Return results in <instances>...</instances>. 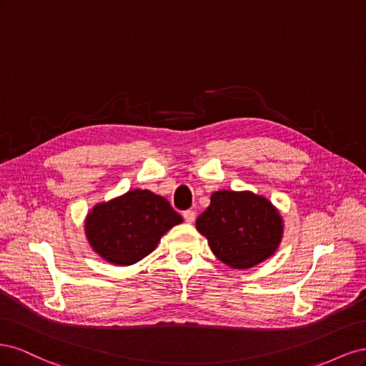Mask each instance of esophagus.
I'll use <instances>...</instances> for the list:
<instances>
[{
    "label": "esophagus",
    "mask_w": 366,
    "mask_h": 366,
    "mask_svg": "<svg viewBox=\"0 0 366 366\" xmlns=\"http://www.w3.org/2000/svg\"><path fill=\"white\" fill-rule=\"evenodd\" d=\"M183 218H184L186 223H194L195 212H194V210H186V212H183Z\"/></svg>",
    "instance_id": "obj_1"
}]
</instances>
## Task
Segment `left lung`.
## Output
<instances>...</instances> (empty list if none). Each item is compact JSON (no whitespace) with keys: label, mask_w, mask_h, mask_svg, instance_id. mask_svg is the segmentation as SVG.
<instances>
[{"label":"left lung","mask_w":366,"mask_h":366,"mask_svg":"<svg viewBox=\"0 0 366 366\" xmlns=\"http://www.w3.org/2000/svg\"><path fill=\"white\" fill-rule=\"evenodd\" d=\"M195 227L215 257L237 270L272 258L284 235V219L269 198L252 191H217Z\"/></svg>","instance_id":"1"}]
</instances>
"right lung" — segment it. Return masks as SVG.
Instances as JSON below:
<instances>
[{"label":"right lung","mask_w":366,"mask_h":366,"mask_svg":"<svg viewBox=\"0 0 366 366\" xmlns=\"http://www.w3.org/2000/svg\"><path fill=\"white\" fill-rule=\"evenodd\" d=\"M183 218L166 198L148 189H131L97 203L86 214L88 244L113 265H132L156 250L162 237Z\"/></svg>","instance_id":"obj_1"}]
</instances>
